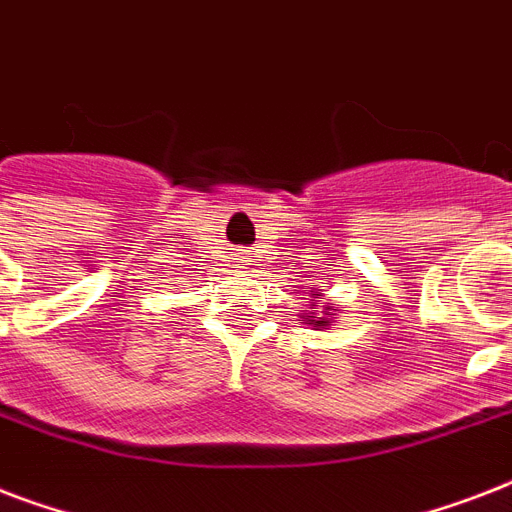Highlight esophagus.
<instances>
[{
	"label": "esophagus",
	"instance_id": "obj_1",
	"mask_svg": "<svg viewBox=\"0 0 512 512\" xmlns=\"http://www.w3.org/2000/svg\"><path fill=\"white\" fill-rule=\"evenodd\" d=\"M244 263H247V257H244Z\"/></svg>",
	"mask_w": 512,
	"mask_h": 512
}]
</instances>
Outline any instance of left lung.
I'll return each mask as SVG.
<instances>
[{"label":"left lung","instance_id":"8db88e82","mask_svg":"<svg viewBox=\"0 0 512 512\" xmlns=\"http://www.w3.org/2000/svg\"><path fill=\"white\" fill-rule=\"evenodd\" d=\"M308 321H313L316 327H327V321H324V319H316V316H308Z\"/></svg>","mask_w":512,"mask_h":512}]
</instances>
